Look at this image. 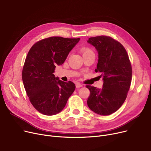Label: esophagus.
I'll return each instance as SVG.
<instances>
[{
  "instance_id": "obj_1",
  "label": "esophagus",
  "mask_w": 151,
  "mask_h": 151,
  "mask_svg": "<svg viewBox=\"0 0 151 151\" xmlns=\"http://www.w3.org/2000/svg\"><path fill=\"white\" fill-rule=\"evenodd\" d=\"M75 85H76V88H81V87H83V85L81 84L80 83H76Z\"/></svg>"
}]
</instances>
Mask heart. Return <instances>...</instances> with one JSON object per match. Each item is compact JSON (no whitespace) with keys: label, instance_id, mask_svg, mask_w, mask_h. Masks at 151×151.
I'll use <instances>...</instances> for the list:
<instances>
[{"label":"heart","instance_id":"b5f03b06","mask_svg":"<svg viewBox=\"0 0 151 151\" xmlns=\"http://www.w3.org/2000/svg\"><path fill=\"white\" fill-rule=\"evenodd\" d=\"M90 51H92V50L88 47H84L81 49V52H83V54L85 53L88 52H90Z\"/></svg>","mask_w":151,"mask_h":151}]
</instances>
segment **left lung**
<instances>
[{
	"label": "left lung",
	"mask_w": 151,
	"mask_h": 151,
	"mask_svg": "<svg viewBox=\"0 0 151 151\" xmlns=\"http://www.w3.org/2000/svg\"><path fill=\"white\" fill-rule=\"evenodd\" d=\"M88 43L99 53L96 72L103 78L101 89L86 85L90 91L87 103L96 113L108 116L116 112L125 101L130 89L132 68L129 55L124 46L109 36L101 35L89 38Z\"/></svg>",
	"instance_id": "left-lung-1"
}]
</instances>
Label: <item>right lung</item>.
Returning a JSON list of instances; mask_svg holds the SVG:
<instances>
[{
  "label": "right lung",
  "mask_w": 151,
  "mask_h": 151,
  "mask_svg": "<svg viewBox=\"0 0 151 151\" xmlns=\"http://www.w3.org/2000/svg\"><path fill=\"white\" fill-rule=\"evenodd\" d=\"M80 38L51 37L31 47L22 71V79L32 105L40 113H60L75 89V84L59 80L53 74L55 66L64 62Z\"/></svg>",
  "instance_id": "1"
}]
</instances>
